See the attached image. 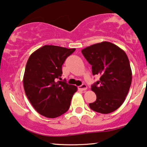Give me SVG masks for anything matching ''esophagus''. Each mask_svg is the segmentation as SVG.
<instances>
[{"instance_id":"34e87169","label":"esophagus","mask_w":147,"mask_h":147,"mask_svg":"<svg viewBox=\"0 0 147 147\" xmlns=\"http://www.w3.org/2000/svg\"><path fill=\"white\" fill-rule=\"evenodd\" d=\"M78 88L80 90H86L87 89V86L85 84H82L81 86H78Z\"/></svg>"}]
</instances>
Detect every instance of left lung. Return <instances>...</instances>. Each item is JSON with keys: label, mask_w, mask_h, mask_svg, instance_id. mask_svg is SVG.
<instances>
[{"label": "left lung", "mask_w": 147, "mask_h": 147, "mask_svg": "<svg viewBox=\"0 0 147 147\" xmlns=\"http://www.w3.org/2000/svg\"><path fill=\"white\" fill-rule=\"evenodd\" d=\"M82 53L92 65L93 75L100 76L92 86L96 100L89 104L91 109L108 114L121 106L132 81L129 61L123 50L108 41L88 46Z\"/></svg>", "instance_id": "left-lung-1"}]
</instances>
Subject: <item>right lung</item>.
Here are the masks:
<instances>
[{
	"mask_svg": "<svg viewBox=\"0 0 147 147\" xmlns=\"http://www.w3.org/2000/svg\"><path fill=\"white\" fill-rule=\"evenodd\" d=\"M76 49L44 45L31 54L23 78L26 95L39 114L55 118L69 109L77 87L60 81L62 65Z\"/></svg>",
	"mask_w": 147,
	"mask_h": 147,
	"instance_id": "right-lung-1",
	"label": "right lung"
}]
</instances>
